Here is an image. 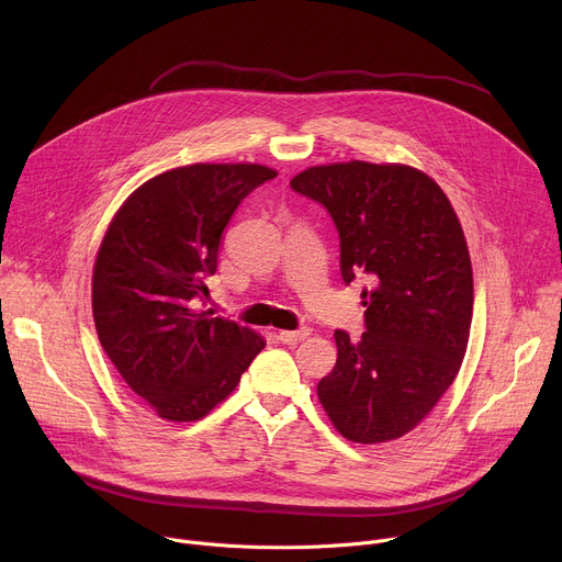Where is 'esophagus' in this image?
<instances>
[{"label":"esophagus","instance_id":"obj_1","mask_svg":"<svg viewBox=\"0 0 562 562\" xmlns=\"http://www.w3.org/2000/svg\"><path fill=\"white\" fill-rule=\"evenodd\" d=\"M308 334H311V329H308V327H302V329H297V331H278V338H280V342H284V345H297V342H302L304 338H308Z\"/></svg>","mask_w":562,"mask_h":562}]
</instances>
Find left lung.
I'll return each instance as SVG.
<instances>
[{"label": "left lung", "mask_w": 562, "mask_h": 562, "mask_svg": "<svg viewBox=\"0 0 562 562\" xmlns=\"http://www.w3.org/2000/svg\"><path fill=\"white\" fill-rule=\"evenodd\" d=\"M291 189L323 204L340 235V273L369 278L364 334L336 331L338 360L317 382L334 427L375 445L409 434L436 407L467 351L473 276L442 189L407 165L311 167Z\"/></svg>", "instance_id": "left-lung-1"}]
</instances>
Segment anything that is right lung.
<instances>
[{
    "label": "right lung",
    "mask_w": 562,
    "mask_h": 562,
    "mask_svg": "<svg viewBox=\"0 0 562 562\" xmlns=\"http://www.w3.org/2000/svg\"><path fill=\"white\" fill-rule=\"evenodd\" d=\"M276 176L262 165L180 167L144 182L109 224L93 269L98 338L159 418H204L267 345L198 300L237 204Z\"/></svg>",
    "instance_id": "1"
}]
</instances>
